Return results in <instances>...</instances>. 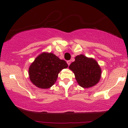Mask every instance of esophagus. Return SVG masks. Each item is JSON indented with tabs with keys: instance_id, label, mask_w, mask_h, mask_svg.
<instances>
[{
	"instance_id": "1",
	"label": "esophagus",
	"mask_w": 128,
	"mask_h": 128,
	"mask_svg": "<svg viewBox=\"0 0 128 128\" xmlns=\"http://www.w3.org/2000/svg\"><path fill=\"white\" fill-rule=\"evenodd\" d=\"M70 63H71V61L70 60H68L67 61V64H68V65H70Z\"/></svg>"
}]
</instances>
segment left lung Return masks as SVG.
Listing matches in <instances>:
<instances>
[{
    "label": "left lung",
    "mask_w": 128,
    "mask_h": 128,
    "mask_svg": "<svg viewBox=\"0 0 128 128\" xmlns=\"http://www.w3.org/2000/svg\"><path fill=\"white\" fill-rule=\"evenodd\" d=\"M69 68L74 73L78 84L83 88L94 86L101 78V69L97 61L83 55L76 56Z\"/></svg>",
    "instance_id": "obj_1"
}]
</instances>
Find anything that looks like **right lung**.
<instances>
[{"label":"right lung","mask_w":128,"mask_h":128,"mask_svg":"<svg viewBox=\"0 0 128 128\" xmlns=\"http://www.w3.org/2000/svg\"><path fill=\"white\" fill-rule=\"evenodd\" d=\"M68 67L65 60H61L52 53L43 52L30 66V79L38 88H50L56 81L59 73Z\"/></svg>","instance_id":"1"}]
</instances>
